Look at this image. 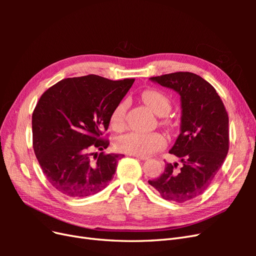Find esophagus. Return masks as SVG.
Here are the masks:
<instances>
[{
    "mask_svg": "<svg viewBox=\"0 0 256 256\" xmlns=\"http://www.w3.org/2000/svg\"><path fill=\"white\" fill-rule=\"evenodd\" d=\"M134 157H136L138 159H140V160H146V159H148L147 157H142V156H134Z\"/></svg>",
    "mask_w": 256,
    "mask_h": 256,
    "instance_id": "esophagus-1",
    "label": "esophagus"
}]
</instances>
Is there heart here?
I'll return each instance as SVG.
<instances>
[{
	"instance_id": "heart-1",
	"label": "heart",
	"mask_w": 256,
	"mask_h": 256,
	"mask_svg": "<svg viewBox=\"0 0 256 256\" xmlns=\"http://www.w3.org/2000/svg\"><path fill=\"white\" fill-rule=\"evenodd\" d=\"M143 102L159 116H164L171 110V102L166 95L156 90H146L142 92ZM128 104L126 100L114 106L110 115V125L114 130H122L125 126V116ZM166 145V138L158 132H138L131 131L120 136L115 141V148L134 156L147 157Z\"/></svg>"
}]
</instances>
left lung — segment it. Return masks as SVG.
<instances>
[{"label":"left lung","mask_w":256,"mask_h":256,"mask_svg":"<svg viewBox=\"0 0 256 256\" xmlns=\"http://www.w3.org/2000/svg\"><path fill=\"white\" fill-rule=\"evenodd\" d=\"M150 81L180 96V134L170 154L182 164H166L161 176L148 180L162 198L184 203L209 187L228 152V115L212 85L192 72L152 76Z\"/></svg>","instance_id":"obj_1"}]
</instances>
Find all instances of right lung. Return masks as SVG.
Listing matches in <instances>:
<instances>
[{
  "label": "right lung",
  "instance_id": "1",
  "mask_svg": "<svg viewBox=\"0 0 256 256\" xmlns=\"http://www.w3.org/2000/svg\"><path fill=\"white\" fill-rule=\"evenodd\" d=\"M134 82L88 74L60 80L42 95L32 115L33 148L47 180L60 193L90 196L111 182L122 154L90 152L109 146L102 132Z\"/></svg>",
  "mask_w": 256,
  "mask_h": 256
}]
</instances>
